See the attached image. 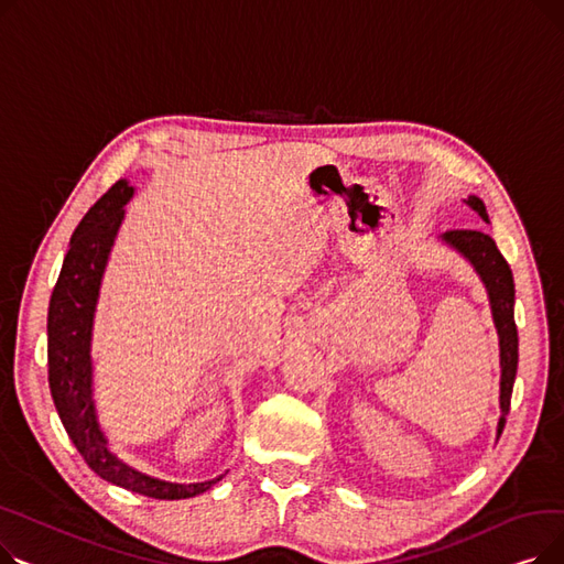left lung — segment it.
<instances>
[{
	"instance_id": "obj_1",
	"label": "left lung",
	"mask_w": 564,
	"mask_h": 564,
	"mask_svg": "<svg viewBox=\"0 0 564 564\" xmlns=\"http://www.w3.org/2000/svg\"><path fill=\"white\" fill-rule=\"evenodd\" d=\"M473 210H476L482 221L489 224L487 207L478 196H468L466 200ZM443 240L451 247H455L459 253H464L470 264L476 267V272L487 285L491 313L500 338V411L502 416L498 421V436L506 427V416L510 411L512 400V387L517 377V364H519V336H517V324H514V279L508 260L502 258L496 242L485 230L476 228H455L443 232Z\"/></svg>"
}]
</instances>
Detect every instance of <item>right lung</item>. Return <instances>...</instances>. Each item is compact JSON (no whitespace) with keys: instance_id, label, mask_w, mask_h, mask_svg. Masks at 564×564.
I'll return each mask as SVG.
<instances>
[{"instance_id":"right-lung-1","label":"right lung","mask_w":564,"mask_h":564,"mask_svg":"<svg viewBox=\"0 0 564 564\" xmlns=\"http://www.w3.org/2000/svg\"><path fill=\"white\" fill-rule=\"evenodd\" d=\"M130 196L132 187L126 181L111 185V189L84 215L70 237V249L52 290L47 311V379L58 419L88 468L96 470L102 480L134 494L160 500H181L207 491L221 478L177 485L134 470L107 448V438L98 427L91 400V354L88 349H91L94 311L107 256L116 230L123 221V205Z\"/></svg>"}]
</instances>
